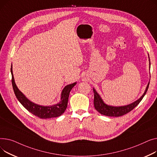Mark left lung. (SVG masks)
Listing matches in <instances>:
<instances>
[{"instance_id": "8db88e82", "label": "left lung", "mask_w": 157, "mask_h": 157, "mask_svg": "<svg viewBox=\"0 0 157 157\" xmlns=\"http://www.w3.org/2000/svg\"><path fill=\"white\" fill-rule=\"evenodd\" d=\"M148 58L150 61V60L149 54H148ZM149 84H150V82H148V85L146 86L144 93L137 100L135 101L134 102L129 105L121 106H111V105H108L106 104L104 102L103 99L100 96V95L97 93V91L95 90V89L93 88V91L94 94V108L99 113H100L101 114H102L103 115H106L108 117H115L122 116L128 112H130L131 110H132L136 106H137L138 104L141 102V101L143 99V97L145 96L147 90H148Z\"/></svg>"}]
</instances>
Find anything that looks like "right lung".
I'll return each instance as SVG.
<instances>
[{
  "label": "right lung",
  "instance_id": "add662e5",
  "mask_svg": "<svg viewBox=\"0 0 157 157\" xmlns=\"http://www.w3.org/2000/svg\"><path fill=\"white\" fill-rule=\"evenodd\" d=\"M11 72L12 75L13 87L17 100L28 111L40 118H51L61 115L67 108L70 91L71 89L77 84V82H74L64 87L61 94L60 101L58 103L52 106H42L32 102L17 88L14 81L12 66L11 68Z\"/></svg>",
  "mask_w": 157,
  "mask_h": 157
}]
</instances>
